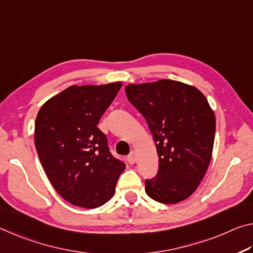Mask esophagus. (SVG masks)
<instances>
[{"instance_id": "34e87169", "label": "esophagus", "mask_w": 253, "mask_h": 253, "mask_svg": "<svg viewBox=\"0 0 253 253\" xmlns=\"http://www.w3.org/2000/svg\"><path fill=\"white\" fill-rule=\"evenodd\" d=\"M126 160H127V163H129L130 165H133L135 163V156L133 154L130 155V156H127L126 157Z\"/></svg>"}]
</instances>
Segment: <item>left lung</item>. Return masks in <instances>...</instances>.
Returning a JSON list of instances; mask_svg holds the SVG:
<instances>
[{
    "label": "left lung",
    "instance_id": "8db88e82",
    "mask_svg": "<svg viewBox=\"0 0 253 253\" xmlns=\"http://www.w3.org/2000/svg\"><path fill=\"white\" fill-rule=\"evenodd\" d=\"M126 93L146 119L159 157L158 173L146 180V193L164 204L185 201L212 159L214 111L200 89L177 81L129 84Z\"/></svg>",
    "mask_w": 253,
    "mask_h": 253
}]
</instances>
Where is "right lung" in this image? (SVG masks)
I'll return each instance as SVG.
<instances>
[{
  "label": "right lung",
  "instance_id": "1",
  "mask_svg": "<svg viewBox=\"0 0 253 253\" xmlns=\"http://www.w3.org/2000/svg\"><path fill=\"white\" fill-rule=\"evenodd\" d=\"M122 83L69 86L36 119L35 144L53 188L70 204L96 209L113 197L126 165L111 155L97 124Z\"/></svg>",
  "mask_w": 253,
  "mask_h": 253
}]
</instances>
